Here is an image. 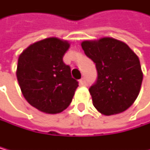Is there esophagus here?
<instances>
[{
  "instance_id": "obj_1",
  "label": "esophagus",
  "mask_w": 150,
  "mask_h": 150,
  "mask_svg": "<svg viewBox=\"0 0 150 150\" xmlns=\"http://www.w3.org/2000/svg\"><path fill=\"white\" fill-rule=\"evenodd\" d=\"M80 83H81V85H82V86H85V85H86V81H85V79H84V78H81V79L80 80Z\"/></svg>"
}]
</instances>
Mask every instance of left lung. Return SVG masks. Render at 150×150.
Masks as SVG:
<instances>
[{"mask_svg":"<svg viewBox=\"0 0 150 150\" xmlns=\"http://www.w3.org/2000/svg\"><path fill=\"white\" fill-rule=\"evenodd\" d=\"M81 47L97 71V79L89 88L93 105L108 116L126 110L138 96L143 81L137 55L113 38L84 41Z\"/></svg>","mask_w":150,"mask_h":150,"instance_id":"8db88e82","label":"left lung"}]
</instances>
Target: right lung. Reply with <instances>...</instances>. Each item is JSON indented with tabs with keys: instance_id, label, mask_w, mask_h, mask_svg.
<instances>
[{
	"instance_id": "right-lung-1",
	"label": "right lung",
	"mask_w": 150,
	"mask_h": 150,
	"mask_svg": "<svg viewBox=\"0 0 150 150\" xmlns=\"http://www.w3.org/2000/svg\"><path fill=\"white\" fill-rule=\"evenodd\" d=\"M69 43L48 38L28 46L20 54L16 77L25 99L45 113L54 114L69 106L79 86L70 67L63 62Z\"/></svg>"
}]
</instances>
